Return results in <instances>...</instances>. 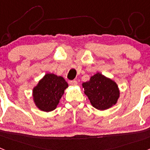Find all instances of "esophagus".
<instances>
[{
  "mask_svg": "<svg viewBox=\"0 0 150 150\" xmlns=\"http://www.w3.org/2000/svg\"><path fill=\"white\" fill-rule=\"evenodd\" d=\"M69 84L71 85V86H76L77 85V82L76 80H70L69 81Z\"/></svg>",
  "mask_w": 150,
  "mask_h": 150,
  "instance_id": "1",
  "label": "esophagus"
}]
</instances>
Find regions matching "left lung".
<instances>
[{
  "instance_id": "1",
  "label": "left lung",
  "mask_w": 150,
  "mask_h": 150,
  "mask_svg": "<svg viewBox=\"0 0 150 150\" xmlns=\"http://www.w3.org/2000/svg\"><path fill=\"white\" fill-rule=\"evenodd\" d=\"M83 87L91 105L100 110L116 104L120 97L116 83L99 73L91 76L89 81L83 83Z\"/></svg>"
}]
</instances>
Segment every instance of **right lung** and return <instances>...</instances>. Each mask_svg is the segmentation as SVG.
<instances>
[{"label":"right lung","instance_id":"1","mask_svg":"<svg viewBox=\"0 0 150 150\" xmlns=\"http://www.w3.org/2000/svg\"><path fill=\"white\" fill-rule=\"evenodd\" d=\"M68 84L62 76L46 74L33 90V96L37 107L41 110H54Z\"/></svg>","mask_w":150,"mask_h":150}]
</instances>
